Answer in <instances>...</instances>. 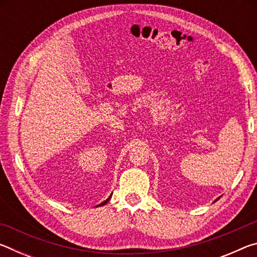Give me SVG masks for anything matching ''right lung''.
Returning <instances> with one entry per match:
<instances>
[{
  "label": "right lung",
  "instance_id": "obj_1",
  "mask_svg": "<svg viewBox=\"0 0 257 257\" xmlns=\"http://www.w3.org/2000/svg\"><path fill=\"white\" fill-rule=\"evenodd\" d=\"M110 198H111V196H110V197H108V198H107V199H106V201H104V202H103V203H102V204H99V205H98V206H102V205H105V204H106V203H107V202H108V201H110Z\"/></svg>",
  "mask_w": 257,
  "mask_h": 257
}]
</instances>
